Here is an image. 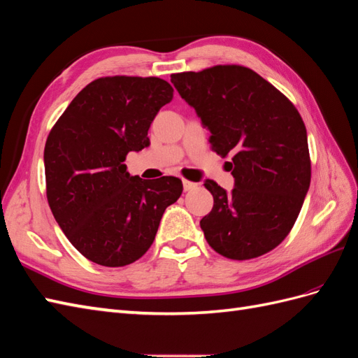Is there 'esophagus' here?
Returning a JSON list of instances; mask_svg holds the SVG:
<instances>
[{"instance_id": "esophagus-1", "label": "esophagus", "mask_w": 358, "mask_h": 358, "mask_svg": "<svg viewBox=\"0 0 358 358\" xmlns=\"http://www.w3.org/2000/svg\"><path fill=\"white\" fill-rule=\"evenodd\" d=\"M182 184H184V189H185V191H191V189L197 188V184H196V182H191V180H187V179L182 180Z\"/></svg>"}]
</instances>
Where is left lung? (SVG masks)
Listing matches in <instances>:
<instances>
[{
    "label": "left lung",
    "instance_id": "left-lung-1",
    "mask_svg": "<svg viewBox=\"0 0 358 358\" xmlns=\"http://www.w3.org/2000/svg\"><path fill=\"white\" fill-rule=\"evenodd\" d=\"M171 83L211 132L213 150L232 155L231 193L214 180L203 184L214 197L200 220L208 245L231 259L267 254L292 231L310 188L307 129L298 109L240 65L171 74Z\"/></svg>",
    "mask_w": 358,
    "mask_h": 358
}]
</instances>
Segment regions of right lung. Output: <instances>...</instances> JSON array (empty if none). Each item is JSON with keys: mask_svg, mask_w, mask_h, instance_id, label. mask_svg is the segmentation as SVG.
Returning <instances> with one entry per match:
<instances>
[{"mask_svg": "<svg viewBox=\"0 0 358 358\" xmlns=\"http://www.w3.org/2000/svg\"><path fill=\"white\" fill-rule=\"evenodd\" d=\"M173 99L158 77H101L78 92L43 150L47 199L69 243L95 264L121 267L141 258L182 180L130 176L129 152L149 147L152 121Z\"/></svg>", "mask_w": 358, "mask_h": 358, "instance_id": "add662e5", "label": "right lung"}]
</instances>
